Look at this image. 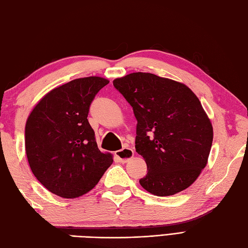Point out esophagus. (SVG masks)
Instances as JSON below:
<instances>
[{
	"label": "esophagus",
	"mask_w": 248,
	"mask_h": 248,
	"mask_svg": "<svg viewBox=\"0 0 248 248\" xmlns=\"http://www.w3.org/2000/svg\"><path fill=\"white\" fill-rule=\"evenodd\" d=\"M133 155H134L133 150L131 149V148H129L128 146L127 147H124L123 149H120V150H118L117 152H116V156H117V159L121 163L128 162L131 159V157L133 156Z\"/></svg>",
	"instance_id": "34e87169"
}]
</instances>
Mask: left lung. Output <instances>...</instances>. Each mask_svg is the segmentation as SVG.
<instances>
[{
	"instance_id": "left-lung-1",
	"label": "left lung",
	"mask_w": 248,
	"mask_h": 248,
	"mask_svg": "<svg viewBox=\"0 0 248 248\" xmlns=\"http://www.w3.org/2000/svg\"><path fill=\"white\" fill-rule=\"evenodd\" d=\"M133 108L135 149L148 172L140 180L155 196H170L195 182L208 163L213 128L184 84L152 73L133 72L113 81Z\"/></svg>"
}]
</instances>
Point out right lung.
Listing matches in <instances>:
<instances>
[{
    "mask_svg": "<svg viewBox=\"0 0 248 248\" xmlns=\"http://www.w3.org/2000/svg\"><path fill=\"white\" fill-rule=\"evenodd\" d=\"M108 80L76 78L52 89L36 104L25 124V152L31 171L57 196L77 198L91 191L112 165L99 150L88 123L89 107Z\"/></svg>",
    "mask_w": 248,
    "mask_h": 248,
    "instance_id": "add662e5",
    "label": "right lung"
}]
</instances>
